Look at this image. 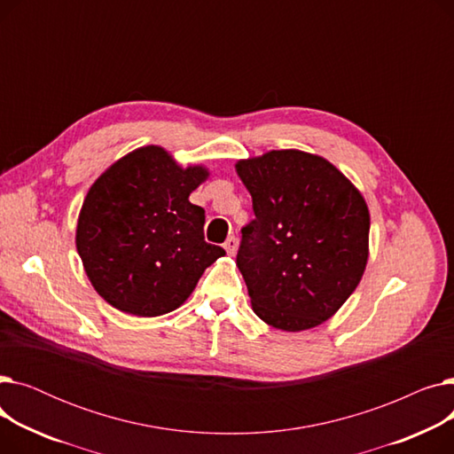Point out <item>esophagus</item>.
I'll list each match as a JSON object with an SVG mask.
<instances>
[{
	"label": "esophagus",
	"mask_w": 454,
	"mask_h": 454,
	"mask_svg": "<svg viewBox=\"0 0 454 454\" xmlns=\"http://www.w3.org/2000/svg\"><path fill=\"white\" fill-rule=\"evenodd\" d=\"M237 237L235 235H230L228 239H226V243H224V250L230 254V255H235V252H237Z\"/></svg>",
	"instance_id": "obj_1"
}]
</instances>
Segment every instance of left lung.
<instances>
[{
    "label": "left lung",
    "mask_w": 454,
    "mask_h": 454,
    "mask_svg": "<svg viewBox=\"0 0 454 454\" xmlns=\"http://www.w3.org/2000/svg\"><path fill=\"white\" fill-rule=\"evenodd\" d=\"M255 219L237 252L254 313L283 331H305L335 315L368 261L370 211L325 158L294 149L239 160Z\"/></svg>",
    "instance_id": "1"
}]
</instances>
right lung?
I'll return each mask as SVG.
<instances>
[{
  "label": "right lung",
  "mask_w": 454,
  "mask_h": 454,
  "mask_svg": "<svg viewBox=\"0 0 454 454\" xmlns=\"http://www.w3.org/2000/svg\"><path fill=\"white\" fill-rule=\"evenodd\" d=\"M207 175L147 145L90 187L75 243L93 289L112 307L134 317L171 313L226 254L204 241V209L189 202Z\"/></svg>",
  "instance_id": "obj_1"
}]
</instances>
